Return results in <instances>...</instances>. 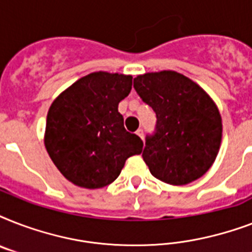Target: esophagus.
Wrapping results in <instances>:
<instances>
[{
  "label": "esophagus",
  "instance_id": "34e87169",
  "mask_svg": "<svg viewBox=\"0 0 252 252\" xmlns=\"http://www.w3.org/2000/svg\"><path fill=\"white\" fill-rule=\"evenodd\" d=\"M136 134H137L140 138H144V130L142 129H137L136 130Z\"/></svg>",
  "mask_w": 252,
  "mask_h": 252
}]
</instances>
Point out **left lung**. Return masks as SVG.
<instances>
[{
	"label": "left lung",
	"instance_id": "8db88e82",
	"mask_svg": "<svg viewBox=\"0 0 252 252\" xmlns=\"http://www.w3.org/2000/svg\"><path fill=\"white\" fill-rule=\"evenodd\" d=\"M134 89L157 115L142 158L154 178L172 186L199 179L211 168L222 140L219 107L203 87L174 70L145 73Z\"/></svg>",
	"mask_w": 252,
	"mask_h": 252
}]
</instances>
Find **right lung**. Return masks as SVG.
<instances>
[{
  "label": "right lung",
  "instance_id": "obj_1",
  "mask_svg": "<svg viewBox=\"0 0 252 252\" xmlns=\"http://www.w3.org/2000/svg\"><path fill=\"white\" fill-rule=\"evenodd\" d=\"M132 76L94 72L65 89L47 115L44 145L59 171L78 187L108 186L129 157L142 152L137 134L124 128L118 111Z\"/></svg>",
  "mask_w": 252,
  "mask_h": 252
}]
</instances>
